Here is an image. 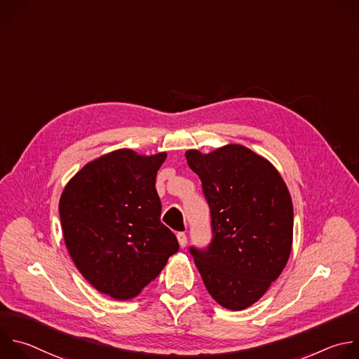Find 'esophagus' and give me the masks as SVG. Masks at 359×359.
<instances>
[{
	"instance_id": "34e87169",
	"label": "esophagus",
	"mask_w": 359,
	"mask_h": 359,
	"mask_svg": "<svg viewBox=\"0 0 359 359\" xmlns=\"http://www.w3.org/2000/svg\"><path fill=\"white\" fill-rule=\"evenodd\" d=\"M176 236H177V241H179L180 248H184L186 244H187V236H186V233H184V232H177Z\"/></svg>"
}]
</instances>
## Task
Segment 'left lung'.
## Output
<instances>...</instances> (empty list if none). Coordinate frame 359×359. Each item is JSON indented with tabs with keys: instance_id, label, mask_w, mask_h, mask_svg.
Masks as SVG:
<instances>
[{
	"instance_id": "8db88e82",
	"label": "left lung",
	"mask_w": 359,
	"mask_h": 359,
	"mask_svg": "<svg viewBox=\"0 0 359 359\" xmlns=\"http://www.w3.org/2000/svg\"><path fill=\"white\" fill-rule=\"evenodd\" d=\"M211 212L205 250L190 248L205 289L222 307L258 302L285 269L293 243V204L276 168L244 145L186 152Z\"/></svg>"
}]
</instances>
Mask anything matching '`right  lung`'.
<instances>
[{"label":"right lung","instance_id":"add662e5","mask_svg":"<svg viewBox=\"0 0 359 359\" xmlns=\"http://www.w3.org/2000/svg\"><path fill=\"white\" fill-rule=\"evenodd\" d=\"M166 156L109 152L81 168L60 196L63 238L74 265L115 300L138 296L179 251L176 235L161 222L155 187Z\"/></svg>","mask_w":359,"mask_h":359}]
</instances>
